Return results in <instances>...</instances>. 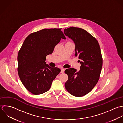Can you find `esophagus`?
<instances>
[{"label":"esophagus","mask_w":123,"mask_h":123,"mask_svg":"<svg viewBox=\"0 0 123 123\" xmlns=\"http://www.w3.org/2000/svg\"><path fill=\"white\" fill-rule=\"evenodd\" d=\"M65 71V69L64 68H61V73H63Z\"/></svg>","instance_id":"esophagus-1"}]
</instances>
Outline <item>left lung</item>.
<instances>
[{
	"mask_svg": "<svg viewBox=\"0 0 123 123\" xmlns=\"http://www.w3.org/2000/svg\"><path fill=\"white\" fill-rule=\"evenodd\" d=\"M64 32L74 41L75 56L81 65L78 72L73 68L65 70L68 77L65 88L72 95L81 97L89 93L99 80L103 64L101 49L98 40L82 28L70 27Z\"/></svg>",
	"mask_w": 123,
	"mask_h": 123,
	"instance_id": "1",
	"label": "left lung"
}]
</instances>
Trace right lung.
I'll return each instance as SVG.
<instances>
[{
	"label": "right lung",
	"instance_id": "right-lung-1",
	"mask_svg": "<svg viewBox=\"0 0 123 123\" xmlns=\"http://www.w3.org/2000/svg\"><path fill=\"white\" fill-rule=\"evenodd\" d=\"M66 37L61 28L43 29L29 35L18 55V72L25 88L36 95L43 94L60 72L46 64V56L53 53L61 39Z\"/></svg>",
	"mask_w": 123,
	"mask_h": 123
}]
</instances>
